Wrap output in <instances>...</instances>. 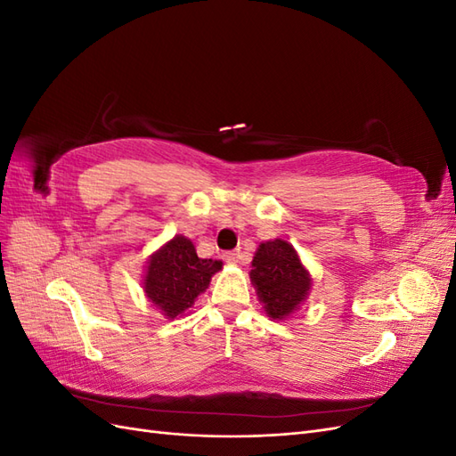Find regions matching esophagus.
<instances>
[{
  "label": "esophagus",
  "mask_w": 456,
  "mask_h": 456,
  "mask_svg": "<svg viewBox=\"0 0 456 456\" xmlns=\"http://www.w3.org/2000/svg\"><path fill=\"white\" fill-rule=\"evenodd\" d=\"M224 260L228 262V265H236V262L240 260V253L238 251H226Z\"/></svg>",
  "instance_id": "34e87169"
}]
</instances>
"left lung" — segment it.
<instances>
[{"mask_svg": "<svg viewBox=\"0 0 456 456\" xmlns=\"http://www.w3.org/2000/svg\"><path fill=\"white\" fill-rule=\"evenodd\" d=\"M249 278L262 308L273 322H285L298 312L312 291L308 268L295 247L281 238L258 245Z\"/></svg>", "mask_w": 456, "mask_h": 456, "instance_id": "obj_1", "label": "left lung"}]
</instances>
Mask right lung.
Segmentation results:
<instances>
[{"label":"right lung","instance_id":"1","mask_svg":"<svg viewBox=\"0 0 456 456\" xmlns=\"http://www.w3.org/2000/svg\"><path fill=\"white\" fill-rule=\"evenodd\" d=\"M218 270L223 262L200 258L191 240L178 233L148 256L142 291L167 320H175L194 306Z\"/></svg>","mask_w":456,"mask_h":456}]
</instances>
